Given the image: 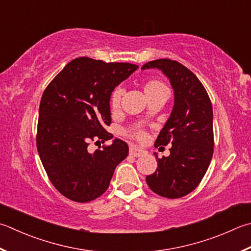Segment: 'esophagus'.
I'll return each instance as SVG.
<instances>
[{"instance_id": "obj_1", "label": "esophagus", "mask_w": 251, "mask_h": 251, "mask_svg": "<svg viewBox=\"0 0 251 251\" xmlns=\"http://www.w3.org/2000/svg\"><path fill=\"white\" fill-rule=\"evenodd\" d=\"M146 153H148L146 151L142 150L140 148H136V146H131L130 148V155L134 156V157H140V156H143Z\"/></svg>"}]
</instances>
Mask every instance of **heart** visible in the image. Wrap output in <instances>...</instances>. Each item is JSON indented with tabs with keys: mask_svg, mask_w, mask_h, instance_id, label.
<instances>
[{
	"mask_svg": "<svg viewBox=\"0 0 251 251\" xmlns=\"http://www.w3.org/2000/svg\"><path fill=\"white\" fill-rule=\"evenodd\" d=\"M143 91L145 93V95L148 98L155 96V95H158V94H167L168 95V88L166 85H165L163 82L157 81V79H150V81L146 82L143 85ZM121 96H122V91L121 88H117L115 92L112 93V96H111V108L112 109H117L118 107L120 106V100H121ZM135 136L138 139L142 140L145 138V134L143 132H136Z\"/></svg>",
	"mask_w": 251,
	"mask_h": 251,
	"instance_id": "b5f03b06",
	"label": "heart"
}]
</instances>
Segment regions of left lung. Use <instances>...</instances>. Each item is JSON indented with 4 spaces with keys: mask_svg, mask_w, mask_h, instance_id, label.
<instances>
[{
    "mask_svg": "<svg viewBox=\"0 0 251 251\" xmlns=\"http://www.w3.org/2000/svg\"><path fill=\"white\" fill-rule=\"evenodd\" d=\"M142 70L157 69L174 89V107L155 146L172 144L170 155L157 158L156 172L146 177L151 190L177 199L195 190L213 156V110L209 95L195 74L177 61L158 59Z\"/></svg>",
    "mask_w": 251,
    "mask_h": 251,
    "instance_id": "8db88e82",
    "label": "left lung"
}]
</instances>
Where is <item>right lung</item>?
<instances>
[{
	"label": "right lung",
	"mask_w": 251,
	"mask_h": 251,
	"mask_svg": "<svg viewBox=\"0 0 251 251\" xmlns=\"http://www.w3.org/2000/svg\"><path fill=\"white\" fill-rule=\"evenodd\" d=\"M138 68L77 58L65 65L42 94L38 154L50 181L68 199L83 203L101 196L117 165L129 154V146L119 139L94 153L87 148L91 141L112 139L105 130L111 122V93Z\"/></svg>",
	"instance_id": "1"
}]
</instances>
